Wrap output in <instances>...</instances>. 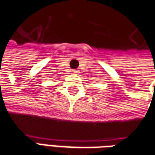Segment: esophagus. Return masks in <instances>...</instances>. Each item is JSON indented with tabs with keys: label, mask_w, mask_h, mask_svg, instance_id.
Here are the masks:
<instances>
[{
	"label": "esophagus",
	"mask_w": 155,
	"mask_h": 155,
	"mask_svg": "<svg viewBox=\"0 0 155 155\" xmlns=\"http://www.w3.org/2000/svg\"><path fill=\"white\" fill-rule=\"evenodd\" d=\"M73 73H74V74H76V73H78L77 70H73Z\"/></svg>",
	"instance_id": "esophagus-1"
}]
</instances>
